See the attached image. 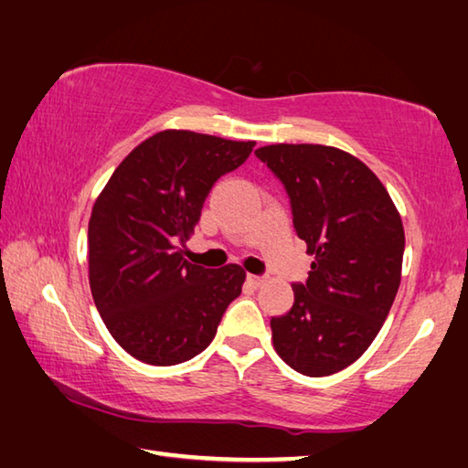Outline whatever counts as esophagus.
Returning <instances> with one entry per match:
<instances>
[{"label":"esophagus","instance_id":"obj_1","mask_svg":"<svg viewBox=\"0 0 468 468\" xmlns=\"http://www.w3.org/2000/svg\"><path fill=\"white\" fill-rule=\"evenodd\" d=\"M247 282L252 285V288H261L267 282V277H261V275H249Z\"/></svg>","mask_w":468,"mask_h":468}]
</instances>
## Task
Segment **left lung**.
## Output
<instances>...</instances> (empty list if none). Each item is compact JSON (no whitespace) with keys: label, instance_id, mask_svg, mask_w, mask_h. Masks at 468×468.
Masks as SVG:
<instances>
[{"label":"left lung","instance_id":"1","mask_svg":"<svg viewBox=\"0 0 468 468\" xmlns=\"http://www.w3.org/2000/svg\"><path fill=\"white\" fill-rule=\"evenodd\" d=\"M290 195L293 226L314 255L293 306L271 318L273 347L293 370H346L380 333L403 269L405 229L378 176L333 145L273 144L255 152Z\"/></svg>","mask_w":468,"mask_h":468}]
</instances>
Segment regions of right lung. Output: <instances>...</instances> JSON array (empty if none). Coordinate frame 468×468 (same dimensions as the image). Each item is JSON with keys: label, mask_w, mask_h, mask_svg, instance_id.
I'll list each match as a JSON object with an SVG mask.
<instances>
[{"label": "right lung", "mask_w": 468, "mask_h": 468, "mask_svg": "<svg viewBox=\"0 0 468 468\" xmlns=\"http://www.w3.org/2000/svg\"><path fill=\"white\" fill-rule=\"evenodd\" d=\"M255 142L158 131L139 144L96 197L88 221V280L112 339L150 366H176L209 346L247 271L188 263L185 244L216 180Z\"/></svg>", "instance_id": "obj_1"}]
</instances>
